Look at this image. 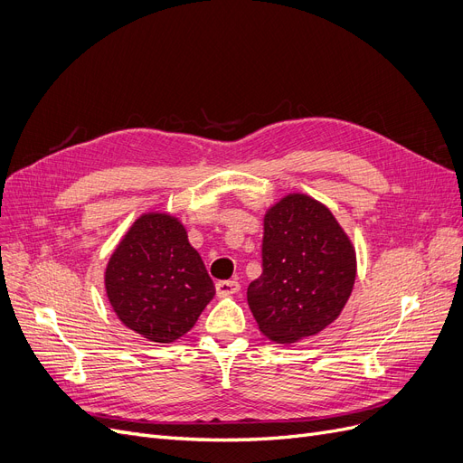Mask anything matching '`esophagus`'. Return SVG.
<instances>
[{
  "label": "esophagus",
  "instance_id": "1",
  "mask_svg": "<svg viewBox=\"0 0 463 463\" xmlns=\"http://www.w3.org/2000/svg\"><path fill=\"white\" fill-rule=\"evenodd\" d=\"M239 288H241V285H239L237 281H218L216 283V294L220 296V298H226V296L239 292Z\"/></svg>",
  "mask_w": 463,
  "mask_h": 463
}]
</instances>
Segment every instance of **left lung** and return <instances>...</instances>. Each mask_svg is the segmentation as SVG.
<instances>
[{
	"label": "left lung",
	"instance_id": "1",
	"mask_svg": "<svg viewBox=\"0 0 463 463\" xmlns=\"http://www.w3.org/2000/svg\"><path fill=\"white\" fill-rule=\"evenodd\" d=\"M355 277V247L325 203L292 192L266 209L262 275L247 302L268 340L319 335L340 317Z\"/></svg>",
	"mask_w": 463,
	"mask_h": 463
}]
</instances>
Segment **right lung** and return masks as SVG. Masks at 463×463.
Returning <instances> with one entry per match:
<instances>
[{
  "instance_id": "right-lung-1",
  "label": "right lung",
  "mask_w": 463,
  "mask_h": 463,
  "mask_svg": "<svg viewBox=\"0 0 463 463\" xmlns=\"http://www.w3.org/2000/svg\"><path fill=\"white\" fill-rule=\"evenodd\" d=\"M108 302L142 338L173 344L190 332L214 298V285L186 226L167 211L142 213L104 269Z\"/></svg>"
}]
</instances>
